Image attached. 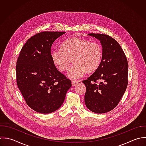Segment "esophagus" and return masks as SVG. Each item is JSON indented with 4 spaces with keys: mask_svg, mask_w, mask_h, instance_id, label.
Wrapping results in <instances>:
<instances>
[{
    "mask_svg": "<svg viewBox=\"0 0 146 146\" xmlns=\"http://www.w3.org/2000/svg\"><path fill=\"white\" fill-rule=\"evenodd\" d=\"M80 83H81V81H80V80H78V81H75L74 80V81H72V84L73 86H74L76 85H77L78 84H80Z\"/></svg>",
    "mask_w": 146,
    "mask_h": 146,
    "instance_id": "1",
    "label": "esophagus"
}]
</instances>
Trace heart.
<instances>
[{
    "mask_svg": "<svg viewBox=\"0 0 146 146\" xmlns=\"http://www.w3.org/2000/svg\"><path fill=\"white\" fill-rule=\"evenodd\" d=\"M61 48L53 50L51 58L61 71L68 69L73 58L74 64L68 73V77L71 79L81 78L86 72H94L102 58V49L98 43L79 37L65 40L61 44Z\"/></svg>",
    "mask_w": 146,
    "mask_h": 146,
    "instance_id": "obj_1",
    "label": "heart"
}]
</instances>
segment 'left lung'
Segmentation results:
<instances>
[{"label":"left lung","mask_w":146,"mask_h":146,"mask_svg":"<svg viewBox=\"0 0 146 146\" xmlns=\"http://www.w3.org/2000/svg\"><path fill=\"white\" fill-rule=\"evenodd\" d=\"M88 35L101 41L102 58L94 73L82 81L86 88L85 103L90 111L102 114L114 109L124 94L128 84V62L114 38L105 34Z\"/></svg>","instance_id":"8db88e82"}]
</instances>
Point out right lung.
Wrapping results in <instances>:
<instances>
[{"mask_svg": "<svg viewBox=\"0 0 146 146\" xmlns=\"http://www.w3.org/2000/svg\"><path fill=\"white\" fill-rule=\"evenodd\" d=\"M65 32H42L22 47L16 65V82L27 104L33 110L49 114L63 104L71 81L59 72L51 58L53 42Z\"/></svg>", "mask_w": 146, "mask_h": 146, "instance_id": "obj_1", "label": "right lung"}]
</instances>
